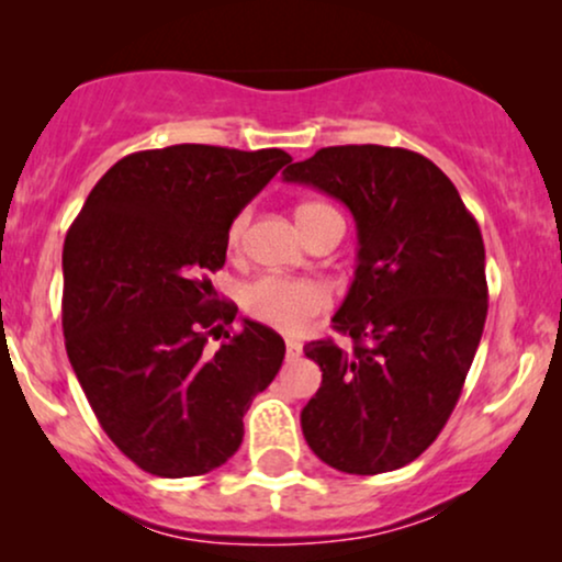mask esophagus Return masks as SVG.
<instances>
[{
    "label": "esophagus",
    "instance_id": "esophagus-1",
    "mask_svg": "<svg viewBox=\"0 0 562 562\" xmlns=\"http://www.w3.org/2000/svg\"><path fill=\"white\" fill-rule=\"evenodd\" d=\"M285 348H288V359H299L303 353V346L299 340H285Z\"/></svg>",
    "mask_w": 562,
    "mask_h": 562
}]
</instances>
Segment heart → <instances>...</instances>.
<instances>
[{
  "label": "heart",
  "mask_w": 562,
  "mask_h": 562,
  "mask_svg": "<svg viewBox=\"0 0 562 562\" xmlns=\"http://www.w3.org/2000/svg\"><path fill=\"white\" fill-rule=\"evenodd\" d=\"M327 209L322 203H301L295 209L299 224L314 211ZM245 222L248 216L237 214L227 227V248L235 250L240 245ZM240 303L250 319L274 327L280 333H301L312 325L317 314L330 306V290L317 280L288 274H261L243 288Z\"/></svg>",
  "instance_id": "1"
}]
</instances>
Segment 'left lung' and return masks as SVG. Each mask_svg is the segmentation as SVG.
<instances>
[{
	"label": "left lung",
	"instance_id": "left-lung-1",
	"mask_svg": "<svg viewBox=\"0 0 562 562\" xmlns=\"http://www.w3.org/2000/svg\"><path fill=\"white\" fill-rule=\"evenodd\" d=\"M282 177L346 203L359 235L357 274L333 317L353 348L303 346L322 370L303 438L340 473L409 465L454 412L486 325L479 222L447 173L404 147H322Z\"/></svg>",
	"mask_w": 562,
	"mask_h": 562
}]
</instances>
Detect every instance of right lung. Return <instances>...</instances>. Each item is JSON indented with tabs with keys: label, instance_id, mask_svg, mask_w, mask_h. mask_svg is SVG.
I'll use <instances>...</instances> for the list:
<instances>
[{
	"label": "right lung",
	"instance_id": "1",
	"mask_svg": "<svg viewBox=\"0 0 562 562\" xmlns=\"http://www.w3.org/2000/svg\"><path fill=\"white\" fill-rule=\"evenodd\" d=\"M285 150L171 145L121 158L63 245V335L89 406L134 465L203 475L243 443V415L272 383L285 340L211 299L227 227ZM225 340L210 348V335Z\"/></svg>",
	"mask_w": 562,
	"mask_h": 562
}]
</instances>
